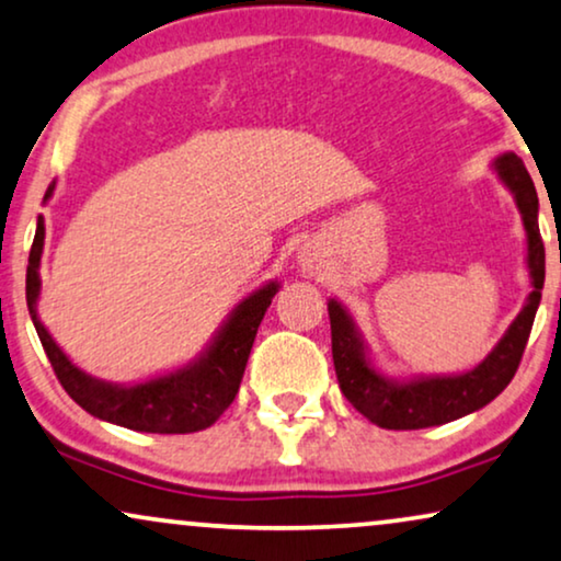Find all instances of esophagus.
<instances>
[{
	"label": "esophagus",
	"mask_w": 561,
	"mask_h": 561,
	"mask_svg": "<svg viewBox=\"0 0 561 561\" xmlns=\"http://www.w3.org/2000/svg\"><path fill=\"white\" fill-rule=\"evenodd\" d=\"M301 267H304V273H309V275H314L319 271L317 260L311 257V254H301Z\"/></svg>",
	"instance_id": "obj_1"
}]
</instances>
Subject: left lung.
<instances>
[{
	"label": "left lung",
	"mask_w": 561,
	"mask_h": 561,
	"mask_svg": "<svg viewBox=\"0 0 561 561\" xmlns=\"http://www.w3.org/2000/svg\"><path fill=\"white\" fill-rule=\"evenodd\" d=\"M492 170L513 193L515 206L520 210L528 244L530 294L526 298V307L507 327L503 340L492 347V353L479 366L463 370V374L414 376L407 381H397V378L383 376L370 363L368 347L343 304L334 301V298L327 304L332 327V360L340 389H343L347 402L378 427L420 431V427L450 423V420H458L490 404L513 381L515 370H518L536 309L541 304L543 273H547L541 231H538V195L528 170L513 151H505L494 159Z\"/></svg>",
	"instance_id": "obj_1"
}]
</instances>
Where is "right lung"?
Returning <instances> with one entry per match:
<instances>
[{"instance_id": "add662e5", "label": "right lung", "mask_w": 561, "mask_h": 561, "mask_svg": "<svg viewBox=\"0 0 561 561\" xmlns=\"http://www.w3.org/2000/svg\"><path fill=\"white\" fill-rule=\"evenodd\" d=\"M54 187L56 183L48 185L43 201L54 195ZM43 239H46V227H43V216H38L31 257H27L25 298L43 351H46L50 366L56 370V378L67 389V394L82 410L94 414V417L138 433H198L214 425L224 410L234 402L244 376L247 358H250L254 334H257V327L263 322L273 296L278 294L280 283L271 280L263 288L252 290L250 296L242 298L231 309L227 322L218 327L206 351L187 363V366L154 376L141 383H113L77 368L41 322L38 267Z\"/></svg>"}]
</instances>
